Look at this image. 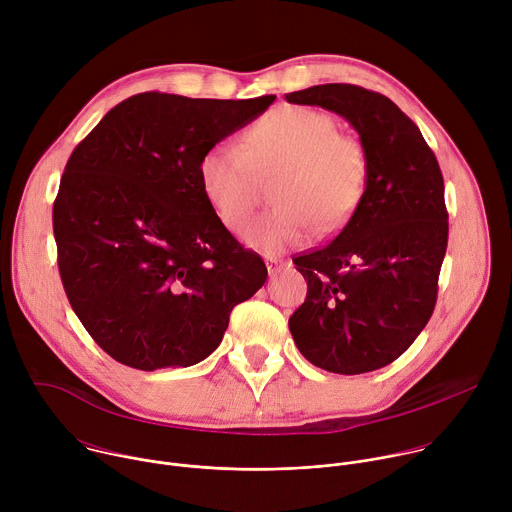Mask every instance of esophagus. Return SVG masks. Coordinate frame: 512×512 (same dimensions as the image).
<instances>
[{
    "mask_svg": "<svg viewBox=\"0 0 512 512\" xmlns=\"http://www.w3.org/2000/svg\"><path fill=\"white\" fill-rule=\"evenodd\" d=\"M281 269V261H277V259H267V271H269V277H275L277 275V271Z\"/></svg>",
    "mask_w": 512,
    "mask_h": 512,
    "instance_id": "1",
    "label": "esophagus"
}]
</instances>
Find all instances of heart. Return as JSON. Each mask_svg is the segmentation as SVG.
<instances>
[{
  "label": "heart",
  "instance_id": "obj_1",
  "mask_svg": "<svg viewBox=\"0 0 512 512\" xmlns=\"http://www.w3.org/2000/svg\"><path fill=\"white\" fill-rule=\"evenodd\" d=\"M275 182V208L247 229L245 241L277 253L310 241L318 229L342 227L367 186V152L340 133L334 115L285 105L253 123L237 141H216L204 152L200 188L229 231H239L257 204L261 176L281 168Z\"/></svg>",
  "mask_w": 512,
  "mask_h": 512
}]
</instances>
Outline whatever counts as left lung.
Returning a JSON list of instances; mask_svg holds the SVG:
<instances>
[{"label": "left lung", "mask_w": 512, "mask_h": 512, "mask_svg": "<svg viewBox=\"0 0 512 512\" xmlns=\"http://www.w3.org/2000/svg\"><path fill=\"white\" fill-rule=\"evenodd\" d=\"M342 115L367 152V186L340 233L294 263L308 281L289 332L316 367L360 375L397 360L429 322L448 247L444 176L419 127L385 95L330 83L287 93Z\"/></svg>", "instance_id": "1"}]
</instances>
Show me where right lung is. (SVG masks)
<instances>
[{
  "instance_id": "add662e5",
  "label": "right lung",
  "mask_w": 512,
  "mask_h": 512,
  "mask_svg": "<svg viewBox=\"0 0 512 512\" xmlns=\"http://www.w3.org/2000/svg\"><path fill=\"white\" fill-rule=\"evenodd\" d=\"M273 101L139 93L70 154L52 208L58 271L72 310L117 362L158 371L204 360L233 308L265 283L263 259L208 204L198 166Z\"/></svg>"
}]
</instances>
